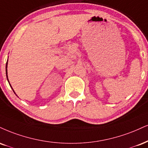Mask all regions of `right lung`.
<instances>
[{"mask_svg":"<svg viewBox=\"0 0 148 148\" xmlns=\"http://www.w3.org/2000/svg\"><path fill=\"white\" fill-rule=\"evenodd\" d=\"M7 66H8V62L6 63V74H7V78H8V70H7Z\"/></svg>","mask_w":148,"mask_h":148,"instance_id":"obj_1","label":"right lung"}]
</instances>
